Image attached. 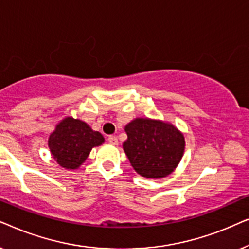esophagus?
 <instances>
[{
  "label": "esophagus",
  "instance_id": "1",
  "mask_svg": "<svg viewBox=\"0 0 249 249\" xmlns=\"http://www.w3.org/2000/svg\"><path fill=\"white\" fill-rule=\"evenodd\" d=\"M108 141L110 144H114V145L118 144V139H117V137H115V135H109Z\"/></svg>",
  "mask_w": 249,
  "mask_h": 249
}]
</instances>
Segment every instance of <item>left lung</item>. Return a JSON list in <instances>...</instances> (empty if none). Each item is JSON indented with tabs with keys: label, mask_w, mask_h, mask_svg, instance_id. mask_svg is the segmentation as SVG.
<instances>
[{
	"label": "left lung",
	"mask_w": 249,
	"mask_h": 249,
	"mask_svg": "<svg viewBox=\"0 0 249 249\" xmlns=\"http://www.w3.org/2000/svg\"><path fill=\"white\" fill-rule=\"evenodd\" d=\"M123 149L138 174L148 178L170 175L184 152V137L174 125L157 119L135 118L125 126Z\"/></svg>",
	"instance_id": "left-lung-1"
}]
</instances>
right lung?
<instances>
[{
	"mask_svg": "<svg viewBox=\"0 0 249 249\" xmlns=\"http://www.w3.org/2000/svg\"><path fill=\"white\" fill-rule=\"evenodd\" d=\"M105 138L81 119L66 117L50 134L49 148L55 161L67 170H76L84 163L93 147L102 144Z\"/></svg>",
	"mask_w": 249,
	"mask_h": 249,
	"instance_id": "1",
	"label": "right lung"
}]
</instances>
